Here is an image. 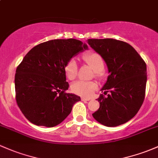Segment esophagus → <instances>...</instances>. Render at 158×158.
Here are the masks:
<instances>
[{
    "instance_id": "esophagus-1",
    "label": "esophagus",
    "mask_w": 158,
    "mask_h": 158,
    "mask_svg": "<svg viewBox=\"0 0 158 158\" xmlns=\"http://www.w3.org/2000/svg\"><path fill=\"white\" fill-rule=\"evenodd\" d=\"M81 100H82V101H89V100H90V99H89V98L81 97Z\"/></svg>"
}]
</instances>
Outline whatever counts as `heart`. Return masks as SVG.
<instances>
[{
  "mask_svg": "<svg viewBox=\"0 0 158 158\" xmlns=\"http://www.w3.org/2000/svg\"><path fill=\"white\" fill-rule=\"evenodd\" d=\"M83 59L94 71V77L96 78H102V71L104 70L105 63L99 53L95 52H87L83 56ZM64 70L68 79L71 81L75 79L77 74V65L76 61L74 59H71L65 65ZM96 88L97 84L94 81H78L72 84L71 86V89L73 93L83 97H90Z\"/></svg>",
  "mask_w": 158,
  "mask_h": 158,
  "instance_id": "1",
  "label": "heart"
}]
</instances>
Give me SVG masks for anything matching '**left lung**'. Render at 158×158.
<instances>
[{
  "mask_svg": "<svg viewBox=\"0 0 158 158\" xmlns=\"http://www.w3.org/2000/svg\"><path fill=\"white\" fill-rule=\"evenodd\" d=\"M87 42L104 59L110 73L102 89L110 93L96 99L100 106L93 118L106 127L123 124L136 114L145 99L146 63L131 45L122 40L88 39Z\"/></svg>",
  "mask_w": 158,
  "mask_h": 158,
  "instance_id": "left-lung-1",
  "label": "left lung"
}]
</instances>
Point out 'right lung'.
Here are the masks:
<instances>
[{
	"label": "right lung",
	"instance_id": "obj_1",
	"mask_svg": "<svg viewBox=\"0 0 158 158\" xmlns=\"http://www.w3.org/2000/svg\"><path fill=\"white\" fill-rule=\"evenodd\" d=\"M87 49L76 39H56L35 46L16 68L15 90L17 106L37 126L52 127L71 113L80 96L65 92V66L77 52Z\"/></svg>",
	"mask_w": 158,
	"mask_h": 158
}]
</instances>
